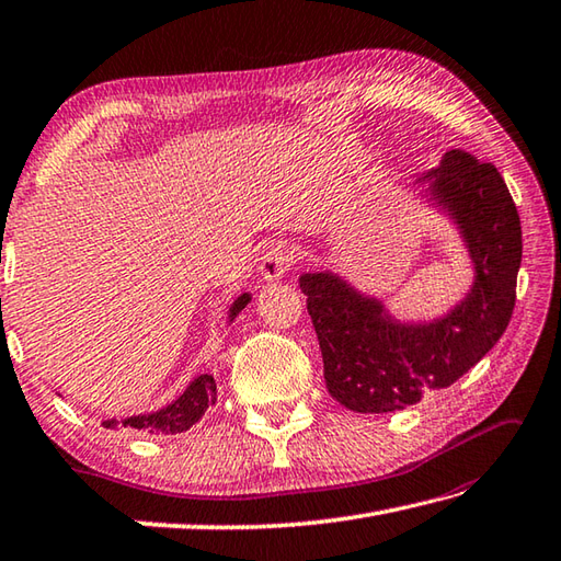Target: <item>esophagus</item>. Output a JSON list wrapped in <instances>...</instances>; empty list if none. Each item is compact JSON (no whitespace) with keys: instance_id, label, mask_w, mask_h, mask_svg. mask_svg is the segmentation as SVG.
Segmentation results:
<instances>
[{"instance_id":"34e87169","label":"esophagus","mask_w":561,"mask_h":561,"mask_svg":"<svg viewBox=\"0 0 561 561\" xmlns=\"http://www.w3.org/2000/svg\"><path fill=\"white\" fill-rule=\"evenodd\" d=\"M293 266V249L285 242L271 244L261 259V278L264 280H278Z\"/></svg>"}]
</instances>
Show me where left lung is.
<instances>
[{
	"instance_id": "8db88e82",
	"label": "left lung",
	"mask_w": 561,
	"mask_h": 561,
	"mask_svg": "<svg viewBox=\"0 0 561 561\" xmlns=\"http://www.w3.org/2000/svg\"><path fill=\"white\" fill-rule=\"evenodd\" d=\"M431 196L460 225L474 264L465 300L428 324H399L334 273H305L300 288L324 358L329 394L360 414L407 409L450 387L504 334L523 256L520 217L504 176L462 150L428 171Z\"/></svg>"
}]
</instances>
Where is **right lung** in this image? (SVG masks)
Returning a JSON list of instances; mask_svg holds the SVG:
<instances>
[{"label": "right lung", "mask_w": 561, "mask_h": 561, "mask_svg": "<svg viewBox=\"0 0 561 561\" xmlns=\"http://www.w3.org/2000/svg\"><path fill=\"white\" fill-rule=\"evenodd\" d=\"M251 297L244 293L239 295L232 310H230V319H234L239 312L244 310L247 302ZM217 402V385L213 375H201L188 385V390L181 394L174 404H169L164 409L154 411V414H140V416H130L123 421H104L106 428H135V431H145L152 433V436H174V433L188 431L196 421H201V416L205 414V409L213 407Z\"/></svg>", "instance_id": "obj_1"}]
</instances>
